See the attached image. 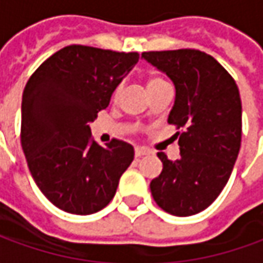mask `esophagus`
<instances>
[{"label": "esophagus", "mask_w": 263, "mask_h": 263, "mask_svg": "<svg viewBox=\"0 0 263 263\" xmlns=\"http://www.w3.org/2000/svg\"><path fill=\"white\" fill-rule=\"evenodd\" d=\"M147 153H149L147 150L140 149V147H136V150H135L136 159H140V157H143V156H144V155H147Z\"/></svg>", "instance_id": "obj_1"}]
</instances>
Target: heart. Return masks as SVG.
Here are the masks:
<instances>
[{
	"label": "heart",
	"instance_id": "1",
	"mask_svg": "<svg viewBox=\"0 0 263 263\" xmlns=\"http://www.w3.org/2000/svg\"><path fill=\"white\" fill-rule=\"evenodd\" d=\"M162 84H166V81H164L163 79H160V77H156V76H153V77H150V79L147 80L146 87H147V91H150V90H153V88H156V87L162 86ZM120 91H121V86H117V88L114 90V94H113L114 99L120 94Z\"/></svg>",
	"mask_w": 263,
	"mask_h": 263
}]
</instances>
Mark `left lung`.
Returning <instances> with one entry per match:
<instances>
[{
    "mask_svg": "<svg viewBox=\"0 0 263 263\" xmlns=\"http://www.w3.org/2000/svg\"><path fill=\"white\" fill-rule=\"evenodd\" d=\"M142 57L175 84L169 121L177 132L180 157L159 152L162 173L150 182L155 202L175 216L211 206L228 183L242 139V103L235 80L212 55L199 50L147 51Z\"/></svg>",
    "mask_w": 263,
    "mask_h": 263,
    "instance_id": "8db88e82",
    "label": "left lung"
}]
</instances>
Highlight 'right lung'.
Instances as JSON below:
<instances>
[{"mask_svg":"<svg viewBox=\"0 0 263 263\" xmlns=\"http://www.w3.org/2000/svg\"><path fill=\"white\" fill-rule=\"evenodd\" d=\"M139 61V52L67 45L34 71L23 93L21 146L34 182L59 209L91 215L116 195L135 159L132 144L103 147L90 123Z\"/></svg>","mask_w":263,"mask_h":263,"instance_id":"add662e5","label":"right lung"}]
</instances>
